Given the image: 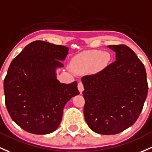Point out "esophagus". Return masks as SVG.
<instances>
[{
    "label": "esophagus",
    "mask_w": 152,
    "mask_h": 152,
    "mask_svg": "<svg viewBox=\"0 0 152 152\" xmlns=\"http://www.w3.org/2000/svg\"><path fill=\"white\" fill-rule=\"evenodd\" d=\"M78 89H79V92L81 93L82 92V91L84 90V85H83L82 82H79V84H78Z\"/></svg>",
    "instance_id": "1"
}]
</instances>
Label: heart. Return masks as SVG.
Masks as SVG:
<instances>
[{
  "instance_id": "obj_1",
  "label": "heart",
  "mask_w": 152,
  "mask_h": 152,
  "mask_svg": "<svg viewBox=\"0 0 152 152\" xmlns=\"http://www.w3.org/2000/svg\"><path fill=\"white\" fill-rule=\"evenodd\" d=\"M110 60V55L100 50H92L78 55L73 61V68L79 73L89 71L95 66H105Z\"/></svg>"
}]
</instances>
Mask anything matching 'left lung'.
<instances>
[{"label": "left lung", "instance_id": "left-lung-1", "mask_svg": "<svg viewBox=\"0 0 152 152\" xmlns=\"http://www.w3.org/2000/svg\"><path fill=\"white\" fill-rule=\"evenodd\" d=\"M108 47L116 52L114 63L81 78L85 121L101 135L119 133L136 122L148 89L146 69L135 52L124 44Z\"/></svg>", "mask_w": 152, "mask_h": 152}]
</instances>
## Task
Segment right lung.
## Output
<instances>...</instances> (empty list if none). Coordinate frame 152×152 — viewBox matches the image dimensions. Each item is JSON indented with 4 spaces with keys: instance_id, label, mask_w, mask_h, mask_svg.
Returning a JSON list of instances; mask_svg holds the SVG:
<instances>
[{
    "instance_id": "1",
    "label": "right lung",
    "mask_w": 152,
    "mask_h": 152,
    "mask_svg": "<svg viewBox=\"0 0 152 152\" xmlns=\"http://www.w3.org/2000/svg\"><path fill=\"white\" fill-rule=\"evenodd\" d=\"M68 48L44 41L27 45L12 60L4 79L5 103L12 120L27 132L44 135L60 125L63 108L79 95L77 82L62 84L56 68L63 67Z\"/></svg>"
}]
</instances>
